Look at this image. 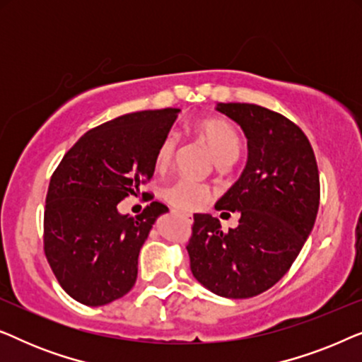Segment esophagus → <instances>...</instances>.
<instances>
[{"label":"esophagus","mask_w":362,"mask_h":362,"mask_svg":"<svg viewBox=\"0 0 362 362\" xmlns=\"http://www.w3.org/2000/svg\"><path fill=\"white\" fill-rule=\"evenodd\" d=\"M182 216H185V219L191 224V222H192V216H191V214H182Z\"/></svg>","instance_id":"34e87169"}]
</instances>
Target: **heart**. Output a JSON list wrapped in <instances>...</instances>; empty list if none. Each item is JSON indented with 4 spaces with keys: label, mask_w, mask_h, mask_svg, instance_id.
<instances>
[{
    "label": "heart",
    "mask_w": 362,
    "mask_h": 362,
    "mask_svg": "<svg viewBox=\"0 0 362 362\" xmlns=\"http://www.w3.org/2000/svg\"><path fill=\"white\" fill-rule=\"evenodd\" d=\"M194 133L206 143L212 155L221 165H229L235 161L240 155L242 141L239 133L229 122L224 118L209 117L196 122ZM176 153V140L173 135H166L158 145L155 155V168L156 171H166L171 166L173 158ZM163 196L175 206L176 209L192 212L201 209L211 201L212 192L207 186L189 180H176L163 189Z\"/></svg>",
    "instance_id": "heart-1"
}]
</instances>
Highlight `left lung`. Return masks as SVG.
Returning <instances> with one entry per match:
<instances>
[{"label":"left lung","instance_id":"left-lung-1","mask_svg":"<svg viewBox=\"0 0 362 362\" xmlns=\"http://www.w3.org/2000/svg\"><path fill=\"white\" fill-rule=\"evenodd\" d=\"M217 110L239 123L249 145L244 173L216 204L239 211V226L222 232L216 217L194 214L186 249L192 275L212 293L250 298L298 257L318 214L320 173L308 138L281 113L255 103Z\"/></svg>","mask_w":362,"mask_h":362}]
</instances>
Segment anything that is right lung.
Instances as JSON below:
<instances>
[{"label":"right lung","mask_w":362,"mask_h":362,"mask_svg":"<svg viewBox=\"0 0 362 362\" xmlns=\"http://www.w3.org/2000/svg\"><path fill=\"white\" fill-rule=\"evenodd\" d=\"M177 113L180 108L135 112L102 123L78 138L52 173L44 254L59 285L78 303L107 305L135 285L141 245L168 207L153 201L128 217L117 206L151 180L158 145Z\"/></svg>","instance_id":"1"}]
</instances>
